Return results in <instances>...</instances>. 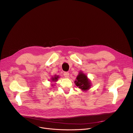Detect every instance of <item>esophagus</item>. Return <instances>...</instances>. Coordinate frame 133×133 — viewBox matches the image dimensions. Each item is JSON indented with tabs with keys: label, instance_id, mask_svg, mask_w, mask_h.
I'll return each mask as SVG.
<instances>
[{
	"label": "esophagus",
	"instance_id": "obj_1",
	"mask_svg": "<svg viewBox=\"0 0 133 133\" xmlns=\"http://www.w3.org/2000/svg\"><path fill=\"white\" fill-rule=\"evenodd\" d=\"M64 75L65 76V77H66L67 78H68L69 76V74L68 72H64Z\"/></svg>",
	"mask_w": 133,
	"mask_h": 133
}]
</instances>
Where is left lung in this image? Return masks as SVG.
<instances>
[{"label": "left lung", "instance_id": "8db88e82", "mask_svg": "<svg viewBox=\"0 0 133 133\" xmlns=\"http://www.w3.org/2000/svg\"><path fill=\"white\" fill-rule=\"evenodd\" d=\"M75 85L78 87L83 91H87L90 89L91 83L90 79L88 78L87 75L83 73L82 71L79 72L76 80L74 81Z\"/></svg>", "mask_w": 133, "mask_h": 133}]
</instances>
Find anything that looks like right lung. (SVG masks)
Here are the masks:
<instances>
[{
    "mask_svg": "<svg viewBox=\"0 0 133 133\" xmlns=\"http://www.w3.org/2000/svg\"><path fill=\"white\" fill-rule=\"evenodd\" d=\"M59 78V76L58 75H54V76H53L51 77V78H50V79H51L50 81H51V83L52 82H56L58 81V79ZM55 84H56V83H55ZM54 85H55L54 84H51L52 86H54Z\"/></svg>",
    "mask_w": 133,
    "mask_h": 133,
    "instance_id": "right-lung-1",
    "label": "right lung"
}]
</instances>
